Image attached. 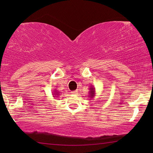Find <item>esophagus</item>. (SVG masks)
Masks as SVG:
<instances>
[{
	"mask_svg": "<svg viewBox=\"0 0 153 153\" xmlns=\"http://www.w3.org/2000/svg\"><path fill=\"white\" fill-rule=\"evenodd\" d=\"M72 94H76V93H77V91H72Z\"/></svg>",
	"mask_w": 153,
	"mask_h": 153,
	"instance_id": "esophagus-1",
	"label": "esophagus"
}]
</instances>
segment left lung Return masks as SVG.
<instances>
[{"label": "left lung", "mask_w": 153, "mask_h": 153, "mask_svg": "<svg viewBox=\"0 0 153 153\" xmlns=\"http://www.w3.org/2000/svg\"><path fill=\"white\" fill-rule=\"evenodd\" d=\"M88 94H89V97L90 99H93L94 98V97L95 96V88L94 86H91L89 88V92H88Z\"/></svg>", "instance_id": "obj_1"}]
</instances>
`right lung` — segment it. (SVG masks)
<instances>
[{
    "instance_id": "add662e5",
    "label": "right lung",
    "mask_w": 153,
    "mask_h": 153,
    "mask_svg": "<svg viewBox=\"0 0 153 153\" xmlns=\"http://www.w3.org/2000/svg\"><path fill=\"white\" fill-rule=\"evenodd\" d=\"M59 94H60V93L58 92V91H56V89H55V91H54V93H53V95H54V97H58V95H59Z\"/></svg>"
}]
</instances>
